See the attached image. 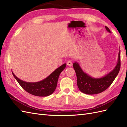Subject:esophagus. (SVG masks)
Returning a JSON list of instances; mask_svg holds the SVG:
<instances>
[{
	"mask_svg": "<svg viewBox=\"0 0 127 127\" xmlns=\"http://www.w3.org/2000/svg\"><path fill=\"white\" fill-rule=\"evenodd\" d=\"M72 62H71V61H69L67 62V66H72Z\"/></svg>",
	"mask_w": 127,
	"mask_h": 127,
	"instance_id": "obj_1",
	"label": "esophagus"
}]
</instances>
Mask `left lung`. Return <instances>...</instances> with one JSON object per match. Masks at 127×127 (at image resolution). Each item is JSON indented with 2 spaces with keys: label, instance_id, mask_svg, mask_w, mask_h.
Wrapping results in <instances>:
<instances>
[{
  "label": "left lung",
  "instance_id": "obj_1",
  "mask_svg": "<svg viewBox=\"0 0 127 127\" xmlns=\"http://www.w3.org/2000/svg\"><path fill=\"white\" fill-rule=\"evenodd\" d=\"M106 30L111 32L109 29L105 27ZM120 50L118 55V60L114 69L103 77L100 78L92 77L84 72L79 63L75 62L73 66L77 75V86L81 92L86 95H95L106 90L114 80L120 69Z\"/></svg>",
  "mask_w": 127,
  "mask_h": 127
}]
</instances>
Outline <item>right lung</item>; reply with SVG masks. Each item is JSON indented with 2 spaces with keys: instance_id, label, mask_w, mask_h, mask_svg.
<instances>
[{
  "instance_id": "add662e5",
  "label": "right lung",
  "mask_w": 127,
  "mask_h": 127,
  "mask_svg": "<svg viewBox=\"0 0 127 127\" xmlns=\"http://www.w3.org/2000/svg\"><path fill=\"white\" fill-rule=\"evenodd\" d=\"M66 65V63L63 64L45 79L34 83L25 82L18 78L12 71V72L15 79L26 91L35 96H47L51 95L55 91L57 87L58 77L65 68Z\"/></svg>"
}]
</instances>
